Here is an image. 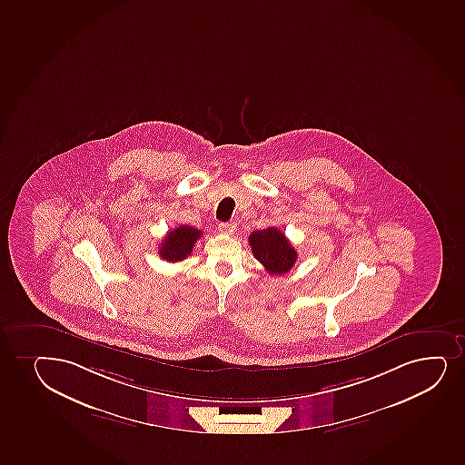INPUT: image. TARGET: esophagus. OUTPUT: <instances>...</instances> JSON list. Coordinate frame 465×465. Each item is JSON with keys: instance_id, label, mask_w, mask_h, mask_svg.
Returning a JSON list of instances; mask_svg holds the SVG:
<instances>
[{"instance_id": "esophagus-1", "label": "esophagus", "mask_w": 465, "mask_h": 465, "mask_svg": "<svg viewBox=\"0 0 465 465\" xmlns=\"http://www.w3.org/2000/svg\"><path fill=\"white\" fill-rule=\"evenodd\" d=\"M219 230L222 231L223 234H234L235 223H220Z\"/></svg>"}]
</instances>
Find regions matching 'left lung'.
I'll use <instances>...</instances> for the list:
<instances>
[{
  "label": "left lung",
  "mask_w": 465,
  "mask_h": 465,
  "mask_svg": "<svg viewBox=\"0 0 465 465\" xmlns=\"http://www.w3.org/2000/svg\"><path fill=\"white\" fill-rule=\"evenodd\" d=\"M252 254L270 274H285L298 259V252L278 228L254 231L250 234Z\"/></svg>",
  "instance_id": "left-lung-1"
}]
</instances>
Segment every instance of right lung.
Listing matches in <instances>:
<instances>
[{
  "instance_id": "right-lung-1",
  "label": "right lung",
  "mask_w": 465,
  "mask_h": 465,
  "mask_svg": "<svg viewBox=\"0 0 465 465\" xmlns=\"http://www.w3.org/2000/svg\"><path fill=\"white\" fill-rule=\"evenodd\" d=\"M202 231L187 226V224H180L178 228L167 232L164 241L161 242L158 252L163 261L180 262L186 259L193 252L195 242L202 237Z\"/></svg>"
}]
</instances>
